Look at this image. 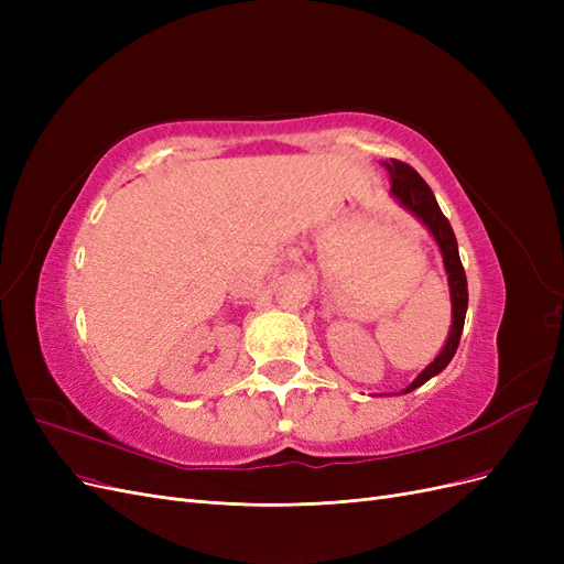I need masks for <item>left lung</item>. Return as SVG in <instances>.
<instances>
[{
    "label": "left lung",
    "mask_w": 564,
    "mask_h": 564,
    "mask_svg": "<svg viewBox=\"0 0 564 564\" xmlns=\"http://www.w3.org/2000/svg\"><path fill=\"white\" fill-rule=\"evenodd\" d=\"M388 172L392 178V187L390 193L400 199L402 207H406L414 216L421 218L423 226H429V230L433 232L435 242L440 245L442 251V259H445V268H447V275H449V289H452V308H454V322H452V332L445 348L435 357V362L425 367L419 379L409 386L404 392H412L414 388L423 386L429 379H433L435 373H440L445 369L452 357L458 348V340H460V332H464V322H466V308H468V282H466V270L460 265L458 259V245H456V237L454 230L449 226L447 216L442 214L440 204L431 191V185L425 183L412 166L400 162V160H390Z\"/></svg>",
    "instance_id": "1"
}]
</instances>
